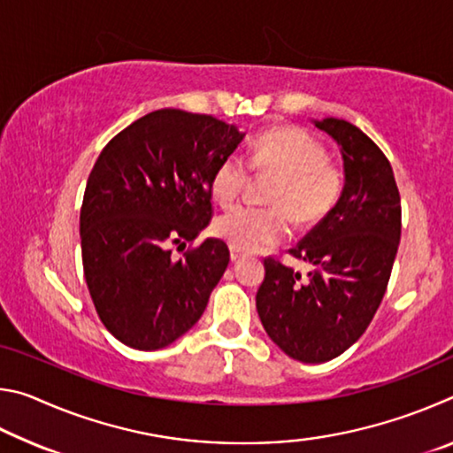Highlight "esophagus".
<instances>
[{
    "instance_id": "esophagus-1",
    "label": "esophagus",
    "mask_w": 453,
    "mask_h": 453,
    "mask_svg": "<svg viewBox=\"0 0 453 453\" xmlns=\"http://www.w3.org/2000/svg\"><path fill=\"white\" fill-rule=\"evenodd\" d=\"M229 257H232V262H240V259H243V254H240L237 250H232L229 251Z\"/></svg>"
}]
</instances>
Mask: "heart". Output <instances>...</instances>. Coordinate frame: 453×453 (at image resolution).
<instances>
[{
	"label": "heart",
	"instance_id": "heart-1",
	"mask_svg": "<svg viewBox=\"0 0 453 453\" xmlns=\"http://www.w3.org/2000/svg\"><path fill=\"white\" fill-rule=\"evenodd\" d=\"M256 173L275 175L267 202L273 208H235L213 224V232L237 251H257L289 234L296 224L311 226L324 219L342 191V175L327 164L324 143L302 127H275L257 137L250 151ZM250 167L237 153H229L211 173L210 189L224 208L242 197Z\"/></svg>",
	"mask_w": 453,
	"mask_h": 453
}]
</instances>
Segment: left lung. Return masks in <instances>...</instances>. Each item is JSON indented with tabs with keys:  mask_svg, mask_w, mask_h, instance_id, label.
<instances>
[{
	"mask_svg": "<svg viewBox=\"0 0 453 453\" xmlns=\"http://www.w3.org/2000/svg\"><path fill=\"white\" fill-rule=\"evenodd\" d=\"M340 145L343 189L327 216L289 250L300 272L267 257L256 296L264 329L283 354L324 364L362 337L386 294L402 234V203L383 151L349 121L313 119Z\"/></svg>",
	"mask_w": 453,
	"mask_h": 453,
	"instance_id": "1",
	"label": "left lung"
}]
</instances>
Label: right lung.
Returning <instances> with one entry per match:
<instances>
[{"instance_id": "right-lung-1", "label": "right lung", "mask_w": 453, "mask_h": 453, "mask_svg": "<svg viewBox=\"0 0 453 453\" xmlns=\"http://www.w3.org/2000/svg\"><path fill=\"white\" fill-rule=\"evenodd\" d=\"M235 126L183 110L151 111L99 153L80 213L81 262L99 319L134 349H162L197 324L229 264L208 237L181 259L211 219L210 180L242 143Z\"/></svg>"}]
</instances>
